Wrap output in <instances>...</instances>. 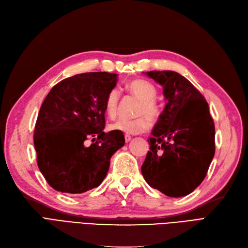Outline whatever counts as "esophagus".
Here are the masks:
<instances>
[{
  "mask_svg": "<svg viewBox=\"0 0 248 248\" xmlns=\"http://www.w3.org/2000/svg\"><path fill=\"white\" fill-rule=\"evenodd\" d=\"M131 139H132V137H131L130 135H124V140H125V143L130 142V141H131Z\"/></svg>",
  "mask_w": 248,
  "mask_h": 248,
  "instance_id": "34e87169",
  "label": "esophagus"
}]
</instances>
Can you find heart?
<instances>
[{
    "instance_id": "1",
    "label": "heart",
    "mask_w": 248,
    "mask_h": 248,
    "mask_svg": "<svg viewBox=\"0 0 248 248\" xmlns=\"http://www.w3.org/2000/svg\"><path fill=\"white\" fill-rule=\"evenodd\" d=\"M126 89L131 93L136 95L140 101L137 114L141 115L135 119H119L111 124L109 129L111 131L122 132L125 134H140L149 129L151 121L155 122L159 116V107L155 100L156 89L154 84L144 80V79H134L126 84ZM119 93L116 90L111 91L106 99L105 110L110 118H114L117 113V104Z\"/></svg>"
}]
</instances>
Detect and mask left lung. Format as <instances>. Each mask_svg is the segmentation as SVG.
Wrapping results in <instances>:
<instances>
[{
  "label": "left lung",
  "instance_id": "8db88e82",
  "mask_svg": "<svg viewBox=\"0 0 248 248\" xmlns=\"http://www.w3.org/2000/svg\"><path fill=\"white\" fill-rule=\"evenodd\" d=\"M163 86L166 106L148 139L141 167L148 185L168 197L193 193L214 156V123L206 100L186 77L174 71L144 73Z\"/></svg>",
  "mask_w": 248,
  "mask_h": 248
}]
</instances>
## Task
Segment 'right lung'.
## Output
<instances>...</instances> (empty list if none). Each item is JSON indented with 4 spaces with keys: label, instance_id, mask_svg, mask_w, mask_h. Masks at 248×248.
<instances>
[{
    "label": "right lung",
    "instance_id": "1",
    "mask_svg": "<svg viewBox=\"0 0 248 248\" xmlns=\"http://www.w3.org/2000/svg\"><path fill=\"white\" fill-rule=\"evenodd\" d=\"M117 74L90 72L54 85L40 108L35 125L37 164L58 191L81 194L98 187L110 158L124 145L122 132L105 133V103ZM94 142L90 147L86 140Z\"/></svg>",
    "mask_w": 248,
    "mask_h": 248
}]
</instances>
